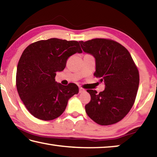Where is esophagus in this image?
<instances>
[{"label": "esophagus", "mask_w": 157, "mask_h": 157, "mask_svg": "<svg viewBox=\"0 0 157 157\" xmlns=\"http://www.w3.org/2000/svg\"><path fill=\"white\" fill-rule=\"evenodd\" d=\"M85 91V90L84 89H82V87H79V93H82V92H84Z\"/></svg>", "instance_id": "obj_1"}]
</instances>
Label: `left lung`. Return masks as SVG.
<instances>
[{
  "label": "left lung",
  "mask_w": 157,
  "mask_h": 157,
  "mask_svg": "<svg viewBox=\"0 0 157 157\" xmlns=\"http://www.w3.org/2000/svg\"><path fill=\"white\" fill-rule=\"evenodd\" d=\"M83 51L95 59L94 76L104 82L105 89L98 94L88 89L91 101L85 105L90 118L100 125L121 121L131 109L139 85V73L125 48L107 39L79 41Z\"/></svg>",
  "instance_id": "obj_1"
}]
</instances>
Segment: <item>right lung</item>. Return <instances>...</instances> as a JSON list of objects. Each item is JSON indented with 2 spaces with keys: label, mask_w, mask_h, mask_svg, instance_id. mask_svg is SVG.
<instances>
[{
  "label": "right lung",
  "mask_w": 157,
  "mask_h": 157,
  "mask_svg": "<svg viewBox=\"0 0 157 157\" xmlns=\"http://www.w3.org/2000/svg\"><path fill=\"white\" fill-rule=\"evenodd\" d=\"M82 52L77 41L57 38L41 40L26 48L18 61L16 84L19 97L32 115L42 121L60 116L68 100L79 92L75 84L55 82L57 72L66 67L68 58Z\"/></svg>",
  "instance_id": "obj_1"
}]
</instances>
